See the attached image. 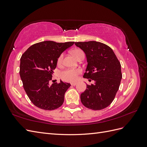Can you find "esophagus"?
<instances>
[{
    "mask_svg": "<svg viewBox=\"0 0 147 147\" xmlns=\"http://www.w3.org/2000/svg\"><path fill=\"white\" fill-rule=\"evenodd\" d=\"M77 84V82H75L71 83V85H72V86H75Z\"/></svg>",
    "mask_w": 147,
    "mask_h": 147,
    "instance_id": "34e87169",
    "label": "esophagus"
}]
</instances>
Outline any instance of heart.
Returning a JSON list of instances; mask_svg holds the SVG:
<instances>
[{
	"label": "heart",
	"instance_id": "obj_1",
	"mask_svg": "<svg viewBox=\"0 0 147 147\" xmlns=\"http://www.w3.org/2000/svg\"><path fill=\"white\" fill-rule=\"evenodd\" d=\"M72 55L78 59L82 55H84V53L81 49L77 48L72 51ZM63 59V55H61L57 59V63H61ZM81 69H66L62 71L61 73V77L64 80L67 82H74L76 80L78 75L81 74Z\"/></svg>",
	"mask_w": 147,
	"mask_h": 147
}]
</instances>
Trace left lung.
Returning a JSON list of instances; mask_svg holds the SVG:
<instances>
[{
  "instance_id": "obj_1",
  "label": "left lung",
  "mask_w": 147,
  "mask_h": 147,
  "mask_svg": "<svg viewBox=\"0 0 147 147\" xmlns=\"http://www.w3.org/2000/svg\"><path fill=\"white\" fill-rule=\"evenodd\" d=\"M75 44L86 56L88 65L83 77L95 82L87 84L81 94L82 103L94 110L107 107L114 100L122 78L119 61L112 49L104 43L90 41Z\"/></svg>"
}]
</instances>
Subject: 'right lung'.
<instances>
[{"mask_svg": "<svg viewBox=\"0 0 147 147\" xmlns=\"http://www.w3.org/2000/svg\"><path fill=\"white\" fill-rule=\"evenodd\" d=\"M74 44V42L44 41L34 44L22 55L20 77L26 94L37 107L53 110L63 105L65 92L70 84L60 80L50 85V82L58 57Z\"/></svg>", "mask_w": 147, "mask_h": 147, "instance_id": "1", "label": "right lung"}]
</instances>
